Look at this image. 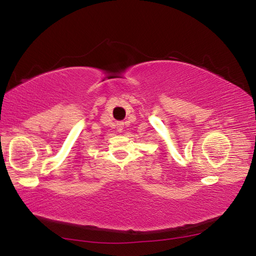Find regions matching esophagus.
I'll use <instances>...</instances> for the list:
<instances>
[{
  "mask_svg": "<svg viewBox=\"0 0 256 256\" xmlns=\"http://www.w3.org/2000/svg\"><path fill=\"white\" fill-rule=\"evenodd\" d=\"M123 123H118V131L120 132V131H122V130H123Z\"/></svg>",
  "mask_w": 256,
  "mask_h": 256,
  "instance_id": "esophagus-1",
  "label": "esophagus"
}]
</instances>
